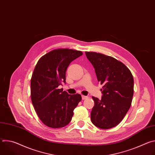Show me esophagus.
<instances>
[{"instance_id":"1","label":"esophagus","mask_w":155,"mask_h":155,"mask_svg":"<svg viewBox=\"0 0 155 155\" xmlns=\"http://www.w3.org/2000/svg\"><path fill=\"white\" fill-rule=\"evenodd\" d=\"M81 97H82V99H83V100H84V99H86L88 98L87 96H83V95L81 96Z\"/></svg>"}]
</instances>
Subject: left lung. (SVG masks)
Masks as SVG:
<instances>
[{"label": "left lung", "instance_id": "obj_1", "mask_svg": "<svg viewBox=\"0 0 155 155\" xmlns=\"http://www.w3.org/2000/svg\"><path fill=\"white\" fill-rule=\"evenodd\" d=\"M95 70L98 81L103 85L102 99L92 97L94 105L91 113L92 123L107 129L117 126L129 110L134 94V78L129 69L111 56L85 52Z\"/></svg>", "mask_w": 155, "mask_h": 155}]
</instances>
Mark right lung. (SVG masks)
Listing matches in <instances>:
<instances>
[{
  "instance_id": "right-lung-1",
  "label": "right lung",
  "mask_w": 155,
  "mask_h": 155,
  "mask_svg": "<svg viewBox=\"0 0 155 155\" xmlns=\"http://www.w3.org/2000/svg\"><path fill=\"white\" fill-rule=\"evenodd\" d=\"M82 54L74 50H54L43 56L35 65L31 80V100L38 118L48 127L68 125L81 100L80 94H69L59 87L65 83L69 65Z\"/></svg>"
}]
</instances>
